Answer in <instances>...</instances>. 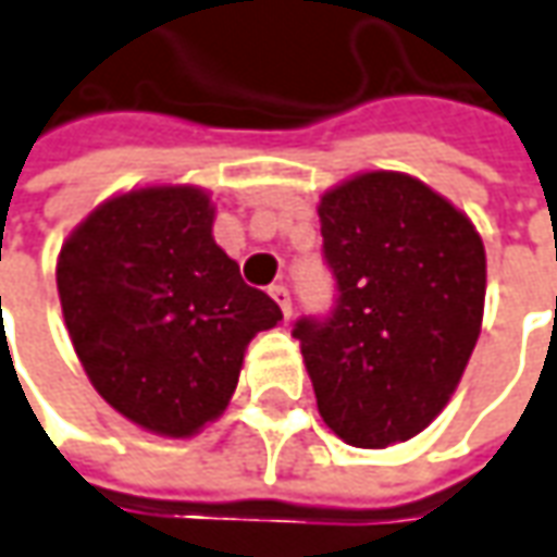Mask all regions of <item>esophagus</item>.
Returning a JSON list of instances; mask_svg holds the SVG:
<instances>
[{"label": "esophagus", "instance_id": "1", "mask_svg": "<svg viewBox=\"0 0 557 557\" xmlns=\"http://www.w3.org/2000/svg\"><path fill=\"white\" fill-rule=\"evenodd\" d=\"M268 293H271V298H274V301H277V305H280V310H283V317L289 320V317H293V295H289V289H286L283 283H274V286H271Z\"/></svg>", "mask_w": 557, "mask_h": 557}]
</instances>
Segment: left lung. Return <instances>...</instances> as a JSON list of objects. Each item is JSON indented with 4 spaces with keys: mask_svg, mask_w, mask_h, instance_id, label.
Here are the masks:
<instances>
[{
    "mask_svg": "<svg viewBox=\"0 0 557 557\" xmlns=\"http://www.w3.org/2000/svg\"><path fill=\"white\" fill-rule=\"evenodd\" d=\"M317 213L338 301L293 335L329 430L387 448L436 421L463 377L485 313V244L451 200L393 170L329 188Z\"/></svg>",
    "mask_w": 557,
    "mask_h": 557,
    "instance_id": "8db88e82",
    "label": "left lung"
}]
</instances>
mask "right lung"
Segmentation results:
<instances>
[{"mask_svg":"<svg viewBox=\"0 0 557 557\" xmlns=\"http://www.w3.org/2000/svg\"><path fill=\"white\" fill-rule=\"evenodd\" d=\"M198 185H146L103 200L57 259L72 347L94 389L136 426L188 438L237 387L247 344L283 320L213 240Z\"/></svg>","mask_w":557,"mask_h":557,"instance_id":"obj_1","label":"right lung"}]
</instances>
